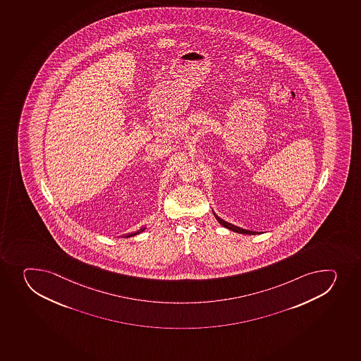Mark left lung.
<instances>
[{
    "label": "left lung",
    "mask_w": 361,
    "mask_h": 361,
    "mask_svg": "<svg viewBox=\"0 0 361 361\" xmlns=\"http://www.w3.org/2000/svg\"><path fill=\"white\" fill-rule=\"evenodd\" d=\"M214 213V212H213ZM214 216L218 220L219 224L220 225L224 226L225 228L231 229L233 232L241 233V234H248V235H255V234H260L259 232H253V231H248V229L240 228L238 226L233 225V224H229V222L225 221V220H222L221 218H219L218 215L215 214Z\"/></svg>",
    "instance_id": "8db88e82"
}]
</instances>
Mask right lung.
<instances>
[{"label":"right lung","instance_id":"right-lung-1","mask_svg":"<svg viewBox=\"0 0 361 361\" xmlns=\"http://www.w3.org/2000/svg\"><path fill=\"white\" fill-rule=\"evenodd\" d=\"M145 229H146V227H142V228L140 229V231H136V232L128 233V234H126L125 238H130V236L137 235L140 233H142Z\"/></svg>","mask_w":361,"mask_h":361}]
</instances>
